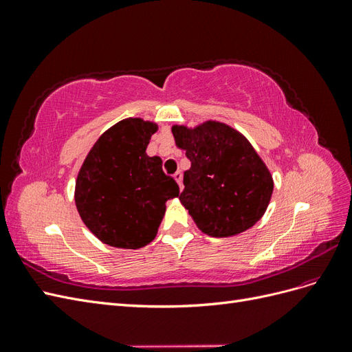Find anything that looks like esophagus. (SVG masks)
Here are the masks:
<instances>
[{
  "mask_svg": "<svg viewBox=\"0 0 352 352\" xmlns=\"http://www.w3.org/2000/svg\"><path fill=\"white\" fill-rule=\"evenodd\" d=\"M173 179H175L176 182H177V185H179L180 190H182V189H184V184H182V173H180V172H176V173L173 175Z\"/></svg>",
  "mask_w": 352,
  "mask_h": 352,
  "instance_id": "1",
  "label": "esophagus"
}]
</instances>
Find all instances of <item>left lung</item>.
<instances>
[{"label": "left lung", "instance_id": "obj_1", "mask_svg": "<svg viewBox=\"0 0 352 352\" xmlns=\"http://www.w3.org/2000/svg\"><path fill=\"white\" fill-rule=\"evenodd\" d=\"M172 133L190 162L179 199L198 229L228 238L252 228L269 207L273 177L251 142L216 120L195 127L175 124Z\"/></svg>", "mask_w": 352, "mask_h": 352}]
</instances>
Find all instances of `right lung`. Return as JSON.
<instances>
[{"label":"right lung","instance_id":"obj_1","mask_svg":"<svg viewBox=\"0 0 352 352\" xmlns=\"http://www.w3.org/2000/svg\"><path fill=\"white\" fill-rule=\"evenodd\" d=\"M158 124L140 117L120 120L105 131L79 170L74 202L82 221L102 243L138 250L150 243L166 212L179 197L162 158L146 146Z\"/></svg>","mask_w":352,"mask_h":352}]
</instances>
